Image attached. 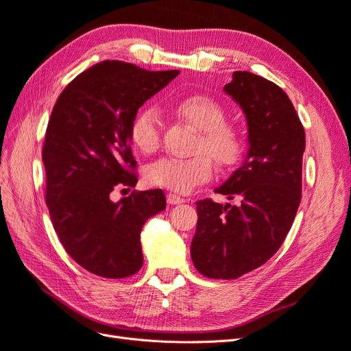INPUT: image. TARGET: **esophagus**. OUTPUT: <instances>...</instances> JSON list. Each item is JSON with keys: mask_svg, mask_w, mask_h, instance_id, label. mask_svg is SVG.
I'll return each instance as SVG.
<instances>
[{"mask_svg": "<svg viewBox=\"0 0 351 351\" xmlns=\"http://www.w3.org/2000/svg\"><path fill=\"white\" fill-rule=\"evenodd\" d=\"M167 202L169 205H180V204H184L186 199L180 197L178 195H174V193H168L167 195Z\"/></svg>", "mask_w": 351, "mask_h": 351, "instance_id": "obj_1", "label": "esophagus"}]
</instances>
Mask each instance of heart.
Wrapping results in <instances>:
<instances>
[{"label":"heart","instance_id":"b5f03b06","mask_svg":"<svg viewBox=\"0 0 351 351\" xmlns=\"http://www.w3.org/2000/svg\"><path fill=\"white\" fill-rule=\"evenodd\" d=\"M174 111L197 130L192 158H162L145 168L146 183L177 193H189L206 183L212 176V161L218 167L234 165L243 152V134L236 124L224 121L221 104L206 95H192L180 101ZM162 125L152 107L137 111L129 125V139L134 149L151 155L161 145Z\"/></svg>","mask_w":351,"mask_h":351}]
</instances>
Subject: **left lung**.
<instances>
[{
  "label": "left lung",
  "instance_id": "8db88e82",
  "mask_svg": "<svg viewBox=\"0 0 351 351\" xmlns=\"http://www.w3.org/2000/svg\"><path fill=\"white\" fill-rule=\"evenodd\" d=\"M224 90L246 114L249 149L215 193L239 199L196 202L195 268L208 278L236 280L259 268L281 247L302 200L303 124L287 93L249 71H234Z\"/></svg>",
  "mask_w": 351,
  "mask_h": 351
}]
</instances>
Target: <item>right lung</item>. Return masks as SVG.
Listing matches in <instances>:
<instances>
[{
	"label": "right lung",
	"instance_id": "right-lung-1",
	"mask_svg": "<svg viewBox=\"0 0 351 351\" xmlns=\"http://www.w3.org/2000/svg\"><path fill=\"white\" fill-rule=\"evenodd\" d=\"M177 74L102 61L74 77L52 108L42 146L49 217L71 259L98 277L139 272L142 227L165 209L161 189L133 190L117 204L110 195L136 186L130 121Z\"/></svg>",
	"mask_w": 351,
	"mask_h": 351
}]
</instances>
